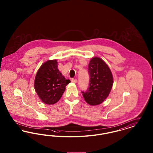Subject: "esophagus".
<instances>
[{"label": "esophagus", "instance_id": "obj_1", "mask_svg": "<svg viewBox=\"0 0 153 153\" xmlns=\"http://www.w3.org/2000/svg\"><path fill=\"white\" fill-rule=\"evenodd\" d=\"M71 81H72V82H74V83H76L77 82V80H76V79H72Z\"/></svg>", "mask_w": 153, "mask_h": 153}]
</instances>
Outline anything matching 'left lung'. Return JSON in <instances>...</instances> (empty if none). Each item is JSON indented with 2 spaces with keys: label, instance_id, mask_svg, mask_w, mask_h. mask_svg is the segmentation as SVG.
I'll list each match as a JSON object with an SVG mask.
<instances>
[{
  "label": "left lung",
  "instance_id": "1",
  "mask_svg": "<svg viewBox=\"0 0 153 153\" xmlns=\"http://www.w3.org/2000/svg\"><path fill=\"white\" fill-rule=\"evenodd\" d=\"M88 73L89 87L82 93L85 102L91 105H97L108 96L113 85V76L108 66L99 57L90 60Z\"/></svg>",
  "mask_w": 153,
  "mask_h": 153
}]
</instances>
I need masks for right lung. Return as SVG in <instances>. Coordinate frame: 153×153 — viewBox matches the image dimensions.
<instances>
[{
	"label": "right lung",
	"mask_w": 153,
	"mask_h": 153,
	"mask_svg": "<svg viewBox=\"0 0 153 153\" xmlns=\"http://www.w3.org/2000/svg\"><path fill=\"white\" fill-rule=\"evenodd\" d=\"M70 82L59 71L57 61L48 60L36 73L34 89L42 102L49 105L54 104L61 99Z\"/></svg>",
	"instance_id": "obj_1"
}]
</instances>
